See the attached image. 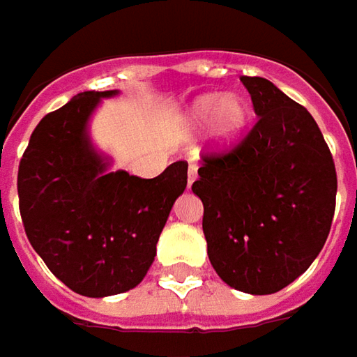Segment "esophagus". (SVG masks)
I'll use <instances>...</instances> for the list:
<instances>
[{
	"instance_id": "obj_1",
	"label": "esophagus",
	"mask_w": 357,
	"mask_h": 357,
	"mask_svg": "<svg viewBox=\"0 0 357 357\" xmlns=\"http://www.w3.org/2000/svg\"><path fill=\"white\" fill-rule=\"evenodd\" d=\"M197 178V165L195 163H190L188 165V185H192Z\"/></svg>"
}]
</instances>
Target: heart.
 <instances>
[{
    "label": "heart",
    "mask_w": 357,
    "mask_h": 357,
    "mask_svg": "<svg viewBox=\"0 0 357 357\" xmlns=\"http://www.w3.org/2000/svg\"><path fill=\"white\" fill-rule=\"evenodd\" d=\"M209 121V142L218 149L234 146L248 126V105L238 96H202L179 121L181 135H192Z\"/></svg>",
    "instance_id": "1"
}]
</instances>
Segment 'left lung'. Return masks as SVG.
Segmentation results:
<instances>
[{
	"label": "left lung",
	"mask_w": 357,
	"mask_h": 357,
	"mask_svg": "<svg viewBox=\"0 0 357 357\" xmlns=\"http://www.w3.org/2000/svg\"><path fill=\"white\" fill-rule=\"evenodd\" d=\"M256 126L204 155L192 190L204 204L213 270L245 294H275L318 257L332 227L337 178L310 112L264 77H240Z\"/></svg>",
	"instance_id": "obj_1"
}]
</instances>
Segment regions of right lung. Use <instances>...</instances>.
Segmentation results:
<instances>
[{"mask_svg": "<svg viewBox=\"0 0 357 357\" xmlns=\"http://www.w3.org/2000/svg\"><path fill=\"white\" fill-rule=\"evenodd\" d=\"M112 91L77 93L43 117L17 172L27 240L57 280L87 298L135 287L155 257L174 202L188 185V163L153 179L107 172L87 135V121Z\"/></svg>", "mask_w": 357, "mask_h": 357, "instance_id": "obj_1", "label": "right lung"}]
</instances>
